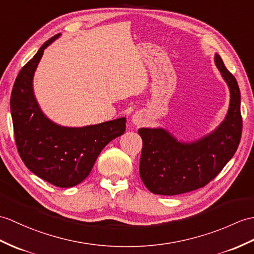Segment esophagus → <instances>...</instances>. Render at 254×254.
I'll return each mask as SVG.
<instances>
[{"label": "esophagus", "instance_id": "esophagus-1", "mask_svg": "<svg viewBox=\"0 0 254 254\" xmlns=\"http://www.w3.org/2000/svg\"><path fill=\"white\" fill-rule=\"evenodd\" d=\"M132 122L134 123L135 126H137V127H139L140 125H143V122H144L143 116H141V114H139V113L134 114L133 117H132Z\"/></svg>", "mask_w": 254, "mask_h": 254}]
</instances>
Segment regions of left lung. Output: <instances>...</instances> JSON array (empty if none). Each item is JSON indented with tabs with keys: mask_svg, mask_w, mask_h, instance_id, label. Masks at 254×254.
Wrapping results in <instances>:
<instances>
[{
	"mask_svg": "<svg viewBox=\"0 0 254 254\" xmlns=\"http://www.w3.org/2000/svg\"><path fill=\"white\" fill-rule=\"evenodd\" d=\"M214 63L228 86L229 106L224 120L213 131L184 141L164 127L138 129L143 139L139 175L152 193L174 196L205 186L238 148L243 131L239 86L219 54H215Z\"/></svg>",
	"mask_w": 254,
	"mask_h": 254,
	"instance_id": "obj_1",
	"label": "left lung"
}]
</instances>
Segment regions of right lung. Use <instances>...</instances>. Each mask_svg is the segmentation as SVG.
<instances>
[{"instance_id": "add662e5", "label": "right lung", "mask_w": 254, "mask_h": 254, "mask_svg": "<svg viewBox=\"0 0 254 254\" xmlns=\"http://www.w3.org/2000/svg\"><path fill=\"white\" fill-rule=\"evenodd\" d=\"M60 37L46 41L20 70L11 91L10 114L17 149L26 167L50 184L68 188L84 181L104 147L125 133L127 118L64 127L45 116L34 95L33 76L44 50Z\"/></svg>"}]
</instances>
